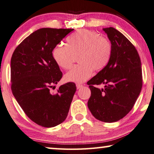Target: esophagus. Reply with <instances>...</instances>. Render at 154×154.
Returning a JSON list of instances; mask_svg holds the SVG:
<instances>
[{
	"label": "esophagus",
	"mask_w": 154,
	"mask_h": 154,
	"mask_svg": "<svg viewBox=\"0 0 154 154\" xmlns=\"http://www.w3.org/2000/svg\"><path fill=\"white\" fill-rule=\"evenodd\" d=\"M76 87H77V89H79V88H81L83 87V85L77 84H76Z\"/></svg>",
	"instance_id": "1"
}]
</instances>
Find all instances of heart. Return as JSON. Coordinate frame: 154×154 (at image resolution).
I'll use <instances>...</instances> for the list:
<instances>
[{
	"label": "heart",
	"mask_w": 154,
	"mask_h": 154,
	"mask_svg": "<svg viewBox=\"0 0 154 154\" xmlns=\"http://www.w3.org/2000/svg\"><path fill=\"white\" fill-rule=\"evenodd\" d=\"M112 53L111 43L100 37L95 31L79 29L66 38V46L58 45L53 48V58L60 67L69 69L78 56L80 64L75 66L64 76L66 82L83 83L91 77L92 71H99L106 66Z\"/></svg>",
	"instance_id": "b5f03b06"
}]
</instances>
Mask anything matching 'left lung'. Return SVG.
Wrapping results in <instances>:
<instances>
[{"mask_svg": "<svg viewBox=\"0 0 154 154\" xmlns=\"http://www.w3.org/2000/svg\"><path fill=\"white\" fill-rule=\"evenodd\" d=\"M103 29L112 53L108 65L87 83L91 90L88 107L97 119L112 123L133 108L142 89V68L137 50L125 35L113 27ZM101 84L103 89L95 87Z\"/></svg>", "mask_w": 154, "mask_h": 154, "instance_id": "left-lung-1", "label": "left lung"}]
</instances>
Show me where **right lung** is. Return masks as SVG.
<instances>
[{
    "label": "right lung",
    "mask_w": 154,
    "mask_h": 154,
    "mask_svg": "<svg viewBox=\"0 0 154 154\" xmlns=\"http://www.w3.org/2000/svg\"><path fill=\"white\" fill-rule=\"evenodd\" d=\"M73 30L38 29L24 39L12 55V93L26 115L45 128L55 127L65 121L76 91L73 82L62 85L55 94L50 90L62 77L53 58V50Z\"/></svg>",
    "instance_id": "right-lung-1"
}]
</instances>
